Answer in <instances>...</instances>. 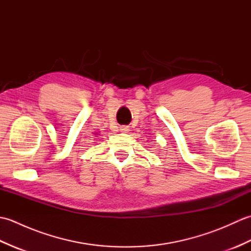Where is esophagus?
Here are the masks:
<instances>
[{"mask_svg": "<svg viewBox=\"0 0 251 251\" xmlns=\"http://www.w3.org/2000/svg\"><path fill=\"white\" fill-rule=\"evenodd\" d=\"M120 130L121 132H124V134H127V132H129V127L128 126H121L120 127Z\"/></svg>", "mask_w": 251, "mask_h": 251, "instance_id": "34e87169", "label": "esophagus"}]
</instances>
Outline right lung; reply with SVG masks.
I'll return each mask as SVG.
<instances>
[{
	"label": "right lung",
	"mask_w": 251,
	"mask_h": 251,
	"mask_svg": "<svg viewBox=\"0 0 251 251\" xmlns=\"http://www.w3.org/2000/svg\"><path fill=\"white\" fill-rule=\"evenodd\" d=\"M96 135H98V134H96Z\"/></svg>",
	"instance_id": "add662e5"
}]
</instances>
